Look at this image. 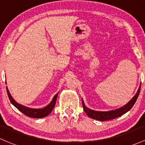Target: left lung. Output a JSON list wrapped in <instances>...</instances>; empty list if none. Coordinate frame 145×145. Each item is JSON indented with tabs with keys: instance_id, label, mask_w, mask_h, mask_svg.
I'll use <instances>...</instances> for the list:
<instances>
[{
	"instance_id": "obj_1",
	"label": "left lung",
	"mask_w": 145,
	"mask_h": 145,
	"mask_svg": "<svg viewBox=\"0 0 145 145\" xmlns=\"http://www.w3.org/2000/svg\"><path fill=\"white\" fill-rule=\"evenodd\" d=\"M140 87L141 84L140 85L139 89H138L137 93H136V95L132 98L131 101L129 102L127 104L125 105V106H122V107L119 108V109H116V110L109 111H98L92 110V109H89L88 107H87V106H85V103H84L83 100L82 99L83 110L85 111V112L87 114V115L89 118H91L95 119V120H100V121H106V120H113V119L116 118L121 116L123 114H125V113H127V111H129L130 109L133 107L135 103L136 102V100H137L138 96H139L140 91Z\"/></svg>"
}]
</instances>
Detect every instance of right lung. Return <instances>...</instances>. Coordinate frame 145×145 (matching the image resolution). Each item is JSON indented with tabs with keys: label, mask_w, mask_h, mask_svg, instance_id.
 <instances>
[{
	"label": "right lung",
	"mask_w": 145,
	"mask_h": 145,
	"mask_svg": "<svg viewBox=\"0 0 145 145\" xmlns=\"http://www.w3.org/2000/svg\"><path fill=\"white\" fill-rule=\"evenodd\" d=\"M6 83V82H5ZM7 95L9 97V99L10 101L12 104L14 106L17 108L19 111H21L23 114L31 118H44L47 116H48L52 111L53 110L54 107L55 106L56 102L57 97H58V93L55 95L54 96L53 99H52V102L48 105L47 106H46L45 107L42 108V109H31V108L27 107V106L20 105L17 102L15 101V100L12 98V96H11L10 93H9V90H8L7 87Z\"/></svg>",
	"instance_id": "obj_1"
}]
</instances>
